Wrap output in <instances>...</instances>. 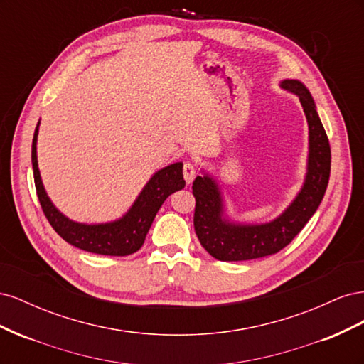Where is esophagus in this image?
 I'll return each instance as SVG.
<instances>
[{"label":"esophagus","mask_w":364,"mask_h":364,"mask_svg":"<svg viewBox=\"0 0 364 364\" xmlns=\"http://www.w3.org/2000/svg\"><path fill=\"white\" fill-rule=\"evenodd\" d=\"M196 176V164L193 161H185L183 164V178L186 183H191Z\"/></svg>","instance_id":"obj_1"}]
</instances>
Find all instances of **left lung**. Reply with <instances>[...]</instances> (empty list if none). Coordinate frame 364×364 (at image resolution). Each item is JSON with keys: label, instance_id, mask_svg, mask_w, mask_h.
Segmentation results:
<instances>
[{"label": "left lung", "instance_id": "1", "mask_svg": "<svg viewBox=\"0 0 364 364\" xmlns=\"http://www.w3.org/2000/svg\"><path fill=\"white\" fill-rule=\"evenodd\" d=\"M299 97L308 123V159L301 191L282 214L267 223H237L225 211L222 188L211 174L202 171L193 182L196 197L194 230L205 250L220 261H247L273 255L301 232L321 205L331 171V149L316 103L306 86L294 79L279 83Z\"/></svg>", "mask_w": 364, "mask_h": 364}]
</instances>
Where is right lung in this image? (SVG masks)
Here are the masks:
<instances>
[{
  "label": "right lung",
  "instance_id": "right-lung-1",
  "mask_svg": "<svg viewBox=\"0 0 364 364\" xmlns=\"http://www.w3.org/2000/svg\"><path fill=\"white\" fill-rule=\"evenodd\" d=\"M39 123L35 129V135H33L31 165L38 199L53 229L67 243L86 252L98 253V255L126 257L139 250L144 245L149 229L165 199L185 186L182 174L183 164L174 162L153 174L123 217L107 223H79L63 215L54 206L43 188L36 155Z\"/></svg>",
  "mask_w": 364,
  "mask_h": 364
}]
</instances>
